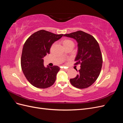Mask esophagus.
<instances>
[{"label": "esophagus", "instance_id": "obj_1", "mask_svg": "<svg viewBox=\"0 0 123 123\" xmlns=\"http://www.w3.org/2000/svg\"><path fill=\"white\" fill-rule=\"evenodd\" d=\"M63 70H66V71H67V70H68V68H63Z\"/></svg>", "mask_w": 123, "mask_h": 123}]
</instances>
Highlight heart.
<instances>
[{
	"label": "heart",
	"mask_w": 123,
	"mask_h": 123,
	"mask_svg": "<svg viewBox=\"0 0 123 123\" xmlns=\"http://www.w3.org/2000/svg\"><path fill=\"white\" fill-rule=\"evenodd\" d=\"M63 44H64V45L65 47L68 46H69V45H71V44H73V45H74L73 42H72V40H69V39L65 40L64 41V42H63Z\"/></svg>",
	"instance_id": "b5f03b06"
}]
</instances>
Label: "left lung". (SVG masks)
Listing matches in <instances>:
<instances>
[{
    "instance_id": "left-lung-1",
    "label": "left lung",
    "mask_w": 123,
    "mask_h": 123,
    "mask_svg": "<svg viewBox=\"0 0 123 123\" xmlns=\"http://www.w3.org/2000/svg\"><path fill=\"white\" fill-rule=\"evenodd\" d=\"M64 36L75 39L78 52L75 65L80 64L79 74L70 83L74 87L84 89L90 87L98 78L101 71L103 58L98 43L93 36L82 31H78Z\"/></svg>"
}]
</instances>
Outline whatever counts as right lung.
Instances as JSON below:
<instances>
[{"label":"right lung","mask_w":123,"mask_h":123,"mask_svg":"<svg viewBox=\"0 0 123 123\" xmlns=\"http://www.w3.org/2000/svg\"><path fill=\"white\" fill-rule=\"evenodd\" d=\"M63 34H55L43 30L33 33L25 41L21 57V67L29 82L36 88L45 89L55 83L60 68L45 67L43 57L49 54L52 44Z\"/></svg>","instance_id":"obj_1"}]
</instances>
